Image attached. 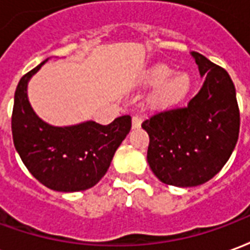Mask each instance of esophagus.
Returning <instances> with one entry per match:
<instances>
[{
  "instance_id": "1",
  "label": "esophagus",
  "mask_w": 250,
  "mask_h": 250,
  "mask_svg": "<svg viewBox=\"0 0 250 250\" xmlns=\"http://www.w3.org/2000/svg\"><path fill=\"white\" fill-rule=\"evenodd\" d=\"M142 125V118L141 116H132V128H139Z\"/></svg>"
}]
</instances>
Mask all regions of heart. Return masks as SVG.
Listing matches in <instances>:
<instances>
[{
	"mask_svg": "<svg viewBox=\"0 0 250 250\" xmlns=\"http://www.w3.org/2000/svg\"><path fill=\"white\" fill-rule=\"evenodd\" d=\"M166 64H154L142 75V83L155 87L150 100L155 107L166 108L182 102L190 91V77L186 73H175Z\"/></svg>",
	"mask_w": 250,
	"mask_h": 250,
	"instance_id": "heart-1",
	"label": "heart"
}]
</instances>
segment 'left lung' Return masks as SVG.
<instances>
[{
    "mask_svg": "<svg viewBox=\"0 0 250 250\" xmlns=\"http://www.w3.org/2000/svg\"><path fill=\"white\" fill-rule=\"evenodd\" d=\"M190 55L205 82L184 108L166 109L142 123L150 136L147 162L161 182L194 188L220 173L236 147L240 112L225 69L197 52Z\"/></svg>",
    "mask_w": 250,
    "mask_h": 250,
    "instance_id": "1",
    "label": "left lung"
}]
</instances>
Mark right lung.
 Wrapping results in <instances>:
<instances>
[{"mask_svg":"<svg viewBox=\"0 0 250 250\" xmlns=\"http://www.w3.org/2000/svg\"><path fill=\"white\" fill-rule=\"evenodd\" d=\"M48 59L20 80L14 93L12 132L14 147L30 174L46 188L75 193L98 184L115 152L131 130V118L120 116L108 125L87 120L52 125L41 119L28 98L29 80Z\"/></svg>","mask_w":250,"mask_h":250,"instance_id":"add662e5","label":"right lung"}]
</instances>
